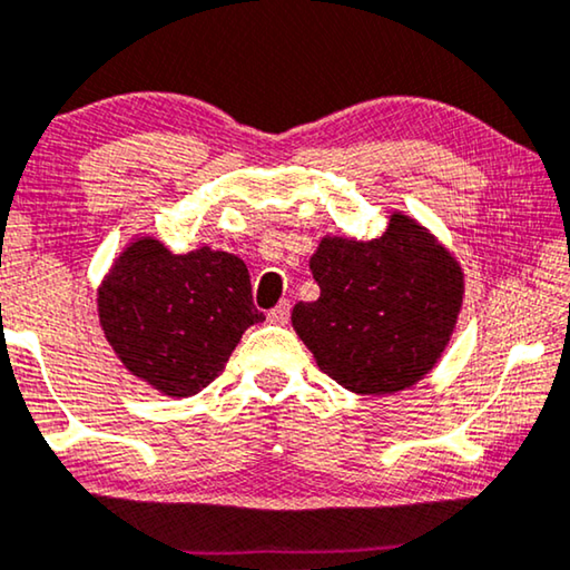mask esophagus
<instances>
[{"instance_id":"esophagus-1","label":"esophagus","mask_w":570,"mask_h":570,"mask_svg":"<svg viewBox=\"0 0 570 570\" xmlns=\"http://www.w3.org/2000/svg\"><path fill=\"white\" fill-rule=\"evenodd\" d=\"M288 314H292V302L284 299V302H278L276 307L268 312V322H274V325H286Z\"/></svg>"}]
</instances>
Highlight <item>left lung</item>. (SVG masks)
I'll list each match as a JSON object with an SVG mask.
<instances>
[{"label":"left lung","instance_id":"1","mask_svg":"<svg viewBox=\"0 0 570 570\" xmlns=\"http://www.w3.org/2000/svg\"><path fill=\"white\" fill-rule=\"evenodd\" d=\"M317 302L292 325L322 373L353 394L404 392L435 368L463 307V268L404 212L373 240L325 235L309 258Z\"/></svg>","mask_w":570,"mask_h":570}]
</instances>
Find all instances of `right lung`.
Returning a JSON list of instances; mask_svg holds the SVG:
<instances>
[{"instance_id": "1", "label": "right lung", "mask_w": 570, "mask_h": 570, "mask_svg": "<svg viewBox=\"0 0 570 570\" xmlns=\"http://www.w3.org/2000/svg\"><path fill=\"white\" fill-rule=\"evenodd\" d=\"M99 325L122 366L166 396L209 386L250 325V274L225 250L202 245L171 253L158 237L135 235L97 288Z\"/></svg>"}]
</instances>
